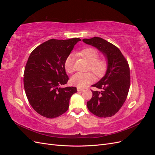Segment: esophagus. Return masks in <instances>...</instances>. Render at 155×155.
<instances>
[{
	"mask_svg": "<svg viewBox=\"0 0 155 155\" xmlns=\"http://www.w3.org/2000/svg\"><path fill=\"white\" fill-rule=\"evenodd\" d=\"M77 91H79V92H82V91H84V89L82 88H79V87H78V88H77Z\"/></svg>",
	"mask_w": 155,
	"mask_h": 155,
	"instance_id": "obj_1",
	"label": "esophagus"
}]
</instances>
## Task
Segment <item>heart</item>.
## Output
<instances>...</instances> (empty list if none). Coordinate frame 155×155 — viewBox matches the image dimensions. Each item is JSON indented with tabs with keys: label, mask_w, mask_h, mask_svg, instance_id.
<instances>
[{
	"label": "heart",
	"mask_w": 155,
	"mask_h": 155,
	"mask_svg": "<svg viewBox=\"0 0 155 155\" xmlns=\"http://www.w3.org/2000/svg\"><path fill=\"white\" fill-rule=\"evenodd\" d=\"M78 55L86 59L90 63L88 70H91L97 77L104 75L108 68V60L106 58H99V51L94 48L87 47L79 51ZM75 58L69 55L64 61V68L68 73L71 74L75 70ZM94 79L91 72H78L71 78L72 85L79 88H83L92 83Z\"/></svg>",
	"instance_id": "obj_1"
}]
</instances>
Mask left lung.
Wrapping results in <instances>:
<instances>
[{
    "label": "left lung",
    "instance_id": "obj_1",
    "mask_svg": "<svg viewBox=\"0 0 155 155\" xmlns=\"http://www.w3.org/2000/svg\"><path fill=\"white\" fill-rule=\"evenodd\" d=\"M83 41L100 50L108 60L105 76L92 85L101 91H92V97L87 102L88 109L100 118L111 117L119 111L128 95L130 83L128 62L118 47L104 39L94 37Z\"/></svg>",
    "mask_w": 155,
    "mask_h": 155
}]
</instances>
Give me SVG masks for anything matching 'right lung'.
<instances>
[{"label": "right lung", "mask_w": 155, "mask_h": 155, "mask_svg": "<svg viewBox=\"0 0 155 155\" xmlns=\"http://www.w3.org/2000/svg\"><path fill=\"white\" fill-rule=\"evenodd\" d=\"M79 38L50 39L31 51L24 72V87L30 104L47 118L62 115L69 107L76 87H61L67 83L64 61Z\"/></svg>", "instance_id": "obj_1"}]
</instances>
